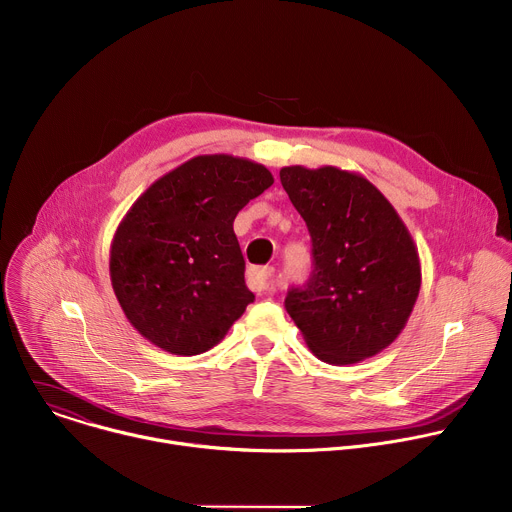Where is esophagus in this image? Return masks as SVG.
Instances as JSON below:
<instances>
[{
    "instance_id": "1",
    "label": "esophagus",
    "mask_w": 512,
    "mask_h": 512,
    "mask_svg": "<svg viewBox=\"0 0 512 512\" xmlns=\"http://www.w3.org/2000/svg\"><path fill=\"white\" fill-rule=\"evenodd\" d=\"M272 274L274 270L268 266H260V268H252L248 274V282L254 290H270L272 288Z\"/></svg>"
}]
</instances>
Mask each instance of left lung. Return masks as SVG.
Returning a JSON list of instances; mask_svg holds the SVG:
<instances>
[{
	"mask_svg": "<svg viewBox=\"0 0 512 512\" xmlns=\"http://www.w3.org/2000/svg\"><path fill=\"white\" fill-rule=\"evenodd\" d=\"M280 183L309 228L313 272L286 313L325 363L349 365L389 347L420 294L418 248L385 195L337 167H282Z\"/></svg>",
	"mask_w": 512,
	"mask_h": 512,
	"instance_id": "8db88e82",
	"label": "left lung"
}]
</instances>
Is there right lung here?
Returning <instances> with one entry per match:
<instances>
[{
	"label": "right lung",
	"mask_w": 512,
	"mask_h": 512,
	"mask_svg": "<svg viewBox=\"0 0 512 512\" xmlns=\"http://www.w3.org/2000/svg\"><path fill=\"white\" fill-rule=\"evenodd\" d=\"M274 183L254 161L199 155L159 177L111 244V282L129 323L173 355L218 345L254 300L234 234L238 212Z\"/></svg>",
	"instance_id": "1"
}]
</instances>
